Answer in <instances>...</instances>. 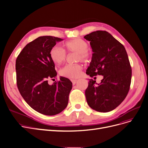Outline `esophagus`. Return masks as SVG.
I'll list each match as a JSON object with an SVG mask.
<instances>
[{
  "instance_id": "1",
  "label": "esophagus",
  "mask_w": 148,
  "mask_h": 148,
  "mask_svg": "<svg viewBox=\"0 0 148 148\" xmlns=\"http://www.w3.org/2000/svg\"><path fill=\"white\" fill-rule=\"evenodd\" d=\"M71 82L73 83V85H75L76 82H77V80H74V79H72L71 80Z\"/></svg>"
}]
</instances>
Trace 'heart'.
<instances>
[{"label":"heart","instance_id":"b5f03b06","mask_svg":"<svg viewBox=\"0 0 148 148\" xmlns=\"http://www.w3.org/2000/svg\"><path fill=\"white\" fill-rule=\"evenodd\" d=\"M65 48L69 53H76L75 60L87 62L91 58V53L88 50V42L82 38H74L66 42ZM49 56L52 61L56 65H60L65 61L66 53L65 51L58 46H54L51 49ZM82 66L80 64H68L60 70L61 75L66 77L75 79L80 75Z\"/></svg>","mask_w":148,"mask_h":148}]
</instances>
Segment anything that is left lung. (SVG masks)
Segmentation results:
<instances>
[{
	"mask_svg": "<svg viewBox=\"0 0 148 148\" xmlns=\"http://www.w3.org/2000/svg\"><path fill=\"white\" fill-rule=\"evenodd\" d=\"M90 41L93 54L86 73L93 77L101 75L99 84L90 79L85 91L92 110L107 112L116 108L126 98L131 83L132 69L124 46L108 32L96 31L84 36Z\"/></svg>",
	"mask_w": 148,
	"mask_h": 148,
	"instance_id": "obj_1",
	"label": "left lung"
}]
</instances>
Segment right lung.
Returning <instances> with one entry per match:
<instances>
[{
    "mask_svg": "<svg viewBox=\"0 0 148 148\" xmlns=\"http://www.w3.org/2000/svg\"><path fill=\"white\" fill-rule=\"evenodd\" d=\"M62 40L54 36L38 37L23 48L16 61L19 92L30 107L46 115H54L65 110L73 86L72 82L63 77L53 85L48 83V79L57 75L50 50Z\"/></svg>",
    "mask_w": 148,
    "mask_h": 148,
    "instance_id": "1",
    "label": "right lung"
}]
</instances>
